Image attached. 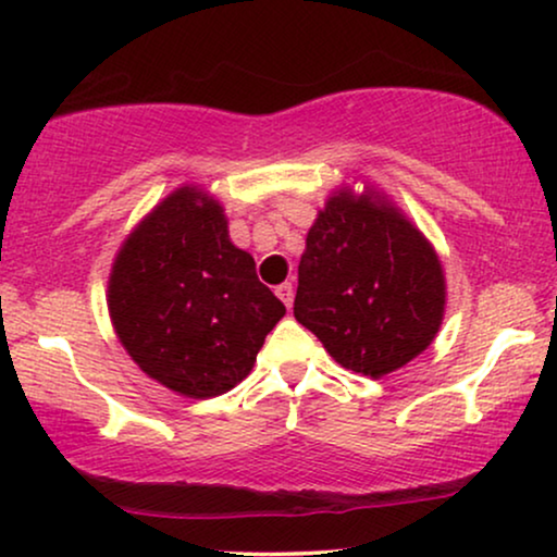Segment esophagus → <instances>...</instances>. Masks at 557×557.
I'll return each mask as SVG.
<instances>
[{"instance_id": "obj_1", "label": "esophagus", "mask_w": 557, "mask_h": 557, "mask_svg": "<svg viewBox=\"0 0 557 557\" xmlns=\"http://www.w3.org/2000/svg\"><path fill=\"white\" fill-rule=\"evenodd\" d=\"M276 296L281 301L286 304L288 309H292V304H294V286L292 284H281V286H276Z\"/></svg>"}]
</instances>
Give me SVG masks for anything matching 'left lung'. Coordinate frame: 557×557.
<instances>
[{
  "mask_svg": "<svg viewBox=\"0 0 557 557\" xmlns=\"http://www.w3.org/2000/svg\"><path fill=\"white\" fill-rule=\"evenodd\" d=\"M444 304L438 256L391 202L330 197L307 235L294 317L342 368L370 377L403 368L436 337Z\"/></svg>",
  "mask_w": 557,
  "mask_h": 557,
  "instance_id": "obj_1",
  "label": "left lung"
}]
</instances>
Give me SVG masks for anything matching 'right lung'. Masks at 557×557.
<instances>
[{
    "label": "right lung",
    "mask_w": 557,
    "mask_h": 557,
    "mask_svg": "<svg viewBox=\"0 0 557 557\" xmlns=\"http://www.w3.org/2000/svg\"><path fill=\"white\" fill-rule=\"evenodd\" d=\"M116 334L149 377L215 398L253 368L286 307L227 238L223 208L195 187L157 205L119 250L109 281Z\"/></svg>",
    "instance_id": "obj_1"
}]
</instances>
